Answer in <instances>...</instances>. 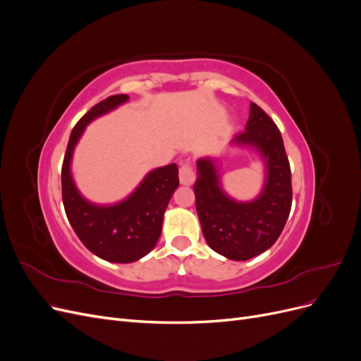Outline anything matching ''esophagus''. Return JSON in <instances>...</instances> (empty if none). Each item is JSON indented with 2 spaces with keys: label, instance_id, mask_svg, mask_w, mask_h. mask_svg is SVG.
Instances as JSON below:
<instances>
[{
  "label": "esophagus",
  "instance_id": "esophagus-1",
  "mask_svg": "<svg viewBox=\"0 0 361 361\" xmlns=\"http://www.w3.org/2000/svg\"><path fill=\"white\" fill-rule=\"evenodd\" d=\"M195 179V173L192 170V166L190 161L182 162V166L179 169V180L182 185H192Z\"/></svg>",
  "mask_w": 361,
  "mask_h": 361
}]
</instances>
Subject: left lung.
Returning a JSON list of instances; mask_svg holds the SVG:
<instances>
[{
    "mask_svg": "<svg viewBox=\"0 0 361 361\" xmlns=\"http://www.w3.org/2000/svg\"><path fill=\"white\" fill-rule=\"evenodd\" d=\"M232 145L255 147L265 162L264 190L253 202H236L223 191L215 161H197L194 183L195 207L203 236L218 255L248 260L272 247L285 227L292 206L289 159L272 118L255 102L250 104L245 130Z\"/></svg>",
    "mask_w": 361,
    "mask_h": 361,
    "instance_id": "8db88e82",
    "label": "left lung"
}]
</instances>
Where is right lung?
Listing matches in <instances>:
<instances>
[{
    "instance_id": "obj_1",
    "label": "right lung",
    "mask_w": 361,
    "mask_h": 361,
    "mask_svg": "<svg viewBox=\"0 0 361 361\" xmlns=\"http://www.w3.org/2000/svg\"><path fill=\"white\" fill-rule=\"evenodd\" d=\"M128 99V94L110 96L80 118L71 133L61 167L63 204L76 236L93 255L116 264H130L155 247L162 231L164 212L179 185L178 166L169 164L147 173L137 190L116 204L90 203L76 190L71 161L85 126Z\"/></svg>"
}]
</instances>
